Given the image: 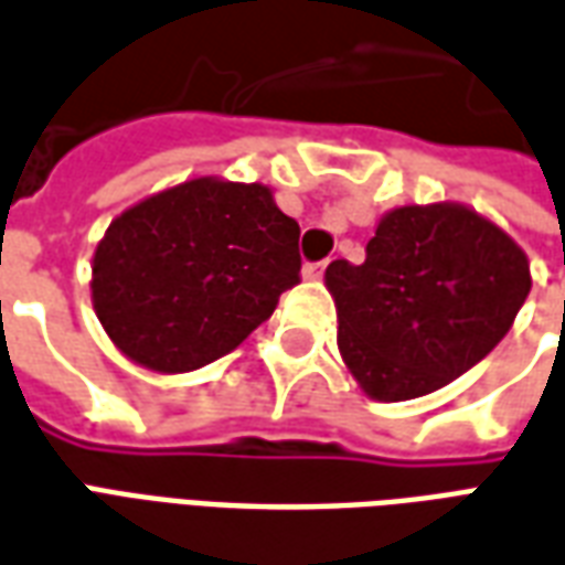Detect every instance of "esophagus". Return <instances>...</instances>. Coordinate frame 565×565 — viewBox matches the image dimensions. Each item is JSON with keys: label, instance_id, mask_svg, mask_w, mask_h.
I'll list each match as a JSON object with an SVG mask.
<instances>
[{"label": "esophagus", "instance_id": "esophagus-1", "mask_svg": "<svg viewBox=\"0 0 565 565\" xmlns=\"http://www.w3.org/2000/svg\"><path fill=\"white\" fill-rule=\"evenodd\" d=\"M323 269H327V259H320V263H306V266H302V278L318 281L320 275H323Z\"/></svg>", "mask_w": 565, "mask_h": 565}]
</instances>
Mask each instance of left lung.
Masks as SVG:
<instances>
[{
	"label": "left lung",
	"mask_w": 565,
	"mask_h": 565,
	"mask_svg": "<svg viewBox=\"0 0 565 565\" xmlns=\"http://www.w3.org/2000/svg\"><path fill=\"white\" fill-rule=\"evenodd\" d=\"M323 278L344 366L379 403L426 396L481 363L533 287L514 238L457 202L387 211L366 263L332 259Z\"/></svg>",
	"instance_id": "left-lung-1"
}]
</instances>
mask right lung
<instances>
[{"label": "right lung", "mask_w": 565, "mask_h": 565, "mask_svg": "<svg viewBox=\"0 0 565 565\" xmlns=\"http://www.w3.org/2000/svg\"><path fill=\"white\" fill-rule=\"evenodd\" d=\"M299 269V223L269 186L193 178L111 221L93 254V308L132 363L193 372L269 320Z\"/></svg>", "instance_id": "obj_1"}]
</instances>
